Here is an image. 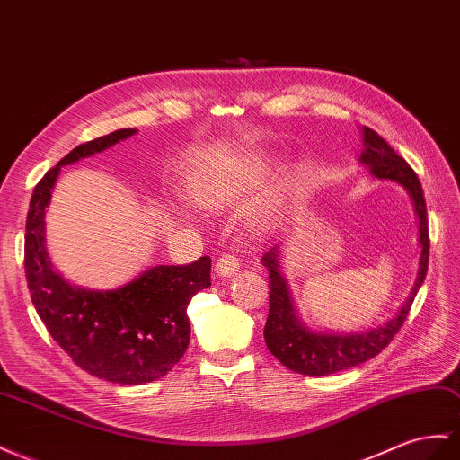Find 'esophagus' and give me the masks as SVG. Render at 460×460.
I'll list each match as a JSON object with an SVG mask.
<instances>
[{
  "label": "esophagus",
  "instance_id": "obj_1",
  "mask_svg": "<svg viewBox=\"0 0 460 460\" xmlns=\"http://www.w3.org/2000/svg\"><path fill=\"white\" fill-rule=\"evenodd\" d=\"M215 270L218 272L220 277H232L235 272L240 270V257L234 253H222L217 263H215Z\"/></svg>",
  "mask_w": 460,
  "mask_h": 460
}]
</instances>
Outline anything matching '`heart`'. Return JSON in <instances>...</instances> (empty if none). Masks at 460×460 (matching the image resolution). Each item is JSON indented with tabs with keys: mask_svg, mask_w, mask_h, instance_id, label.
I'll use <instances>...</instances> for the list:
<instances>
[{
	"mask_svg": "<svg viewBox=\"0 0 460 460\" xmlns=\"http://www.w3.org/2000/svg\"><path fill=\"white\" fill-rule=\"evenodd\" d=\"M267 178V166L253 164L230 173H213L203 176L193 185V199L208 210L226 208L238 203L247 193L259 188V183ZM275 203L263 201L250 210V220L253 226H267L275 217Z\"/></svg>",
	"mask_w": 460,
	"mask_h": 460,
	"instance_id": "b5f03b06",
	"label": "heart"
}]
</instances>
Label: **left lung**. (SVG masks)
I'll use <instances>...</instances> for the list:
<instances>
[{
    "label": "left lung",
    "mask_w": 460,
    "mask_h": 460,
    "mask_svg": "<svg viewBox=\"0 0 460 460\" xmlns=\"http://www.w3.org/2000/svg\"><path fill=\"white\" fill-rule=\"evenodd\" d=\"M359 163L369 166L371 173L379 180H393L404 185L412 195L416 213L420 218V269L414 288L408 296L391 321L385 325L359 334H321L305 329L297 321L288 287L279 270V250L272 247L263 255V265L269 269V317L265 323V342L270 354L275 356L282 366L304 376H329L342 369H350L358 364L377 356L387 346L396 332L401 331L402 323L411 312L418 288L426 279L428 261H429V230H428V210L424 190L406 160L396 155L394 148L385 141L374 129L364 128V153Z\"/></svg>",
    "instance_id": "8db88e82"
}]
</instances>
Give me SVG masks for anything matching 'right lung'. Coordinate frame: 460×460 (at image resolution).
<instances>
[{
    "label": "right lung",
    "mask_w": 460,
    "mask_h": 460,
    "mask_svg": "<svg viewBox=\"0 0 460 460\" xmlns=\"http://www.w3.org/2000/svg\"><path fill=\"white\" fill-rule=\"evenodd\" d=\"M133 133L137 129H119L83 143L49 168L32 191L24 228V275L48 332L81 369L119 385L151 383L180 362L191 334L188 305L210 287V257L153 267L108 292L71 287L49 263L44 208L61 166L102 153Z\"/></svg>",
    "instance_id": "1"
}]
</instances>
